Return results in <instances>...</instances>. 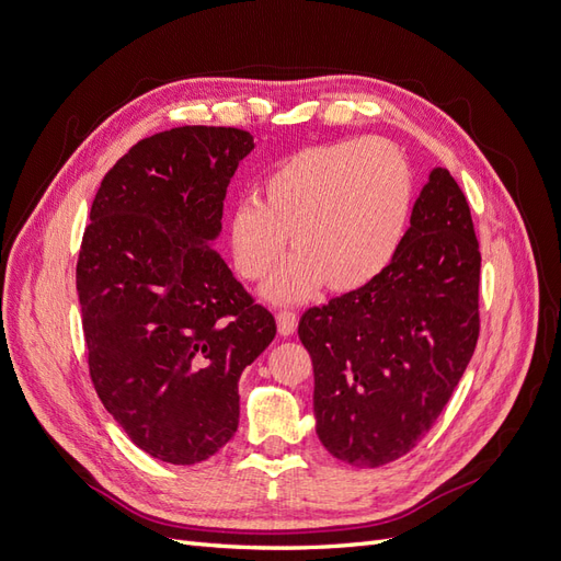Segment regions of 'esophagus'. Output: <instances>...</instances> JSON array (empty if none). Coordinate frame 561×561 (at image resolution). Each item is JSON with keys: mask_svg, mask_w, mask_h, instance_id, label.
<instances>
[{"mask_svg": "<svg viewBox=\"0 0 561 561\" xmlns=\"http://www.w3.org/2000/svg\"><path fill=\"white\" fill-rule=\"evenodd\" d=\"M276 320H278V332L283 334V336H290L295 330H297V313L295 311H278L276 313Z\"/></svg>", "mask_w": 561, "mask_h": 561, "instance_id": "1", "label": "esophagus"}]
</instances>
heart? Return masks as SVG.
<instances>
[{
    "label": "heart",
    "instance_id": "obj_1",
    "mask_svg": "<svg viewBox=\"0 0 561 561\" xmlns=\"http://www.w3.org/2000/svg\"><path fill=\"white\" fill-rule=\"evenodd\" d=\"M412 168L383 138L304 147L283 159L257 198L236 203L229 217L231 257L245 280L266 278L290 236L297 252L268 283L274 301H299L328 283L358 290L393 260L410 219Z\"/></svg>",
    "mask_w": 561,
    "mask_h": 561
}]
</instances>
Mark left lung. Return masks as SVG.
<instances>
[{
    "label": "left lung",
    "mask_w": 561,
    "mask_h": 561,
    "mask_svg": "<svg viewBox=\"0 0 561 561\" xmlns=\"http://www.w3.org/2000/svg\"><path fill=\"white\" fill-rule=\"evenodd\" d=\"M480 264L466 194L435 168L381 274L301 316L316 433L339 461L386 466L435 426L480 336Z\"/></svg>",
    "instance_id": "left-lung-1"
}]
</instances>
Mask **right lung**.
<instances>
[{"mask_svg": "<svg viewBox=\"0 0 561 561\" xmlns=\"http://www.w3.org/2000/svg\"><path fill=\"white\" fill-rule=\"evenodd\" d=\"M248 130L180 126L133 145L100 182L77 260L98 398L149 456L194 466L239 428L241 371L276 318L208 243Z\"/></svg>", "mask_w": 561, "mask_h": 561, "instance_id": "1", "label": "right lung"}]
</instances>
